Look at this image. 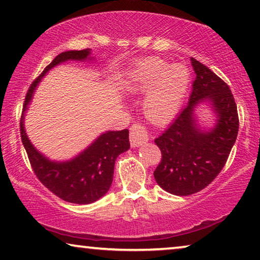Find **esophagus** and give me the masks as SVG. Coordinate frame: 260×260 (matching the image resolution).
<instances>
[{
  "instance_id": "1",
  "label": "esophagus",
  "mask_w": 260,
  "mask_h": 260,
  "mask_svg": "<svg viewBox=\"0 0 260 260\" xmlns=\"http://www.w3.org/2000/svg\"><path fill=\"white\" fill-rule=\"evenodd\" d=\"M149 138H148V132L145 126L140 122H135L131 126L129 129V141L132 147H139L142 143H146Z\"/></svg>"
}]
</instances>
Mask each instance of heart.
Listing matches in <instances>:
<instances>
[{
	"mask_svg": "<svg viewBox=\"0 0 260 260\" xmlns=\"http://www.w3.org/2000/svg\"><path fill=\"white\" fill-rule=\"evenodd\" d=\"M189 73L184 64H169L157 56L139 60L123 80L128 93L146 92L143 113L154 123H164L178 112L187 92Z\"/></svg>",
	"mask_w": 260,
	"mask_h": 260,
	"instance_id": "heart-1",
	"label": "heart"
}]
</instances>
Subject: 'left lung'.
Wrapping results in <instances>:
<instances>
[{
    "instance_id": "1",
    "label": "left lung",
    "mask_w": 260,
    "mask_h": 260,
    "mask_svg": "<svg viewBox=\"0 0 260 260\" xmlns=\"http://www.w3.org/2000/svg\"><path fill=\"white\" fill-rule=\"evenodd\" d=\"M196 72L188 104L168 128L155 139L162 152L154 177L160 187L175 196H189L208 186L223 169L236 141L237 106L228 84L194 57ZM209 100L218 115L211 131H201L195 123L194 109Z\"/></svg>"
}]
</instances>
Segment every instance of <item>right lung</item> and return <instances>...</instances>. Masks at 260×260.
I'll return each instance as SVG.
<instances>
[{"instance_id": "1", "label": "right lung", "mask_w": 260, "mask_h": 260, "mask_svg": "<svg viewBox=\"0 0 260 260\" xmlns=\"http://www.w3.org/2000/svg\"><path fill=\"white\" fill-rule=\"evenodd\" d=\"M90 49L68 51L55 56L27 90L20 117V138L32 170L40 183L60 199L72 204H91L105 196L113 180L115 159L129 149L128 129L109 131L102 134L84 151L68 162H52L32 146L24 128V114L36 86L49 69L68 60L89 59Z\"/></svg>"}]
</instances>
